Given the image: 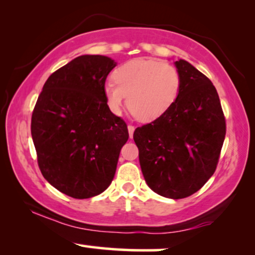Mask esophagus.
<instances>
[{
	"label": "esophagus",
	"mask_w": 255,
	"mask_h": 255,
	"mask_svg": "<svg viewBox=\"0 0 255 255\" xmlns=\"http://www.w3.org/2000/svg\"><path fill=\"white\" fill-rule=\"evenodd\" d=\"M128 133H129V137L131 138L133 137V134H134V130H135V127L134 126H131V125H128Z\"/></svg>",
	"instance_id": "esophagus-1"
}]
</instances>
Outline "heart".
<instances>
[{"instance_id": "1", "label": "heart", "mask_w": 255, "mask_h": 255, "mask_svg": "<svg viewBox=\"0 0 255 255\" xmlns=\"http://www.w3.org/2000/svg\"><path fill=\"white\" fill-rule=\"evenodd\" d=\"M114 79L104 85V96L112 113L128 107L140 121H154L177 100L181 76L170 64L157 59L136 58L115 71Z\"/></svg>"}]
</instances>
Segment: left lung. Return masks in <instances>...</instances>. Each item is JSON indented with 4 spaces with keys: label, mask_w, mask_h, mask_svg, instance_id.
Here are the masks:
<instances>
[{
    "label": "left lung",
    "mask_w": 255,
    "mask_h": 255,
    "mask_svg": "<svg viewBox=\"0 0 255 255\" xmlns=\"http://www.w3.org/2000/svg\"><path fill=\"white\" fill-rule=\"evenodd\" d=\"M176 103L162 117L134 131L142 174L159 196L181 199L213 175L226 134L225 118L211 80L184 59Z\"/></svg>",
    "instance_id": "obj_1"
}]
</instances>
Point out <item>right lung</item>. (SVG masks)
Masks as SVG:
<instances>
[{
    "label": "right lung",
    "instance_id": "1",
    "mask_svg": "<svg viewBox=\"0 0 255 255\" xmlns=\"http://www.w3.org/2000/svg\"><path fill=\"white\" fill-rule=\"evenodd\" d=\"M117 62L83 54L49 77L31 118L38 165L53 188L73 198L100 195L113 181L126 122L108 108L104 85Z\"/></svg>",
    "mask_w": 255,
    "mask_h": 255
}]
</instances>
